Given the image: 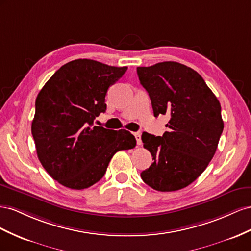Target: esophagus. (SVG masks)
Returning <instances> with one entry per match:
<instances>
[{"label":"esophagus","instance_id":"obj_1","mask_svg":"<svg viewBox=\"0 0 251 251\" xmlns=\"http://www.w3.org/2000/svg\"><path fill=\"white\" fill-rule=\"evenodd\" d=\"M133 135L137 139V144L141 145L142 144V140H141V132H133Z\"/></svg>","mask_w":251,"mask_h":251}]
</instances>
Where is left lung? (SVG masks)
<instances>
[{
  "mask_svg": "<svg viewBox=\"0 0 251 251\" xmlns=\"http://www.w3.org/2000/svg\"><path fill=\"white\" fill-rule=\"evenodd\" d=\"M154 117H170L163 137L143 132L153 163L142 180L157 191H176L196 181L208 166L223 132L221 105L196 70L177 62L138 67Z\"/></svg>",
  "mask_w": 251,
  "mask_h": 251,
  "instance_id": "obj_1",
  "label": "left lung"
}]
</instances>
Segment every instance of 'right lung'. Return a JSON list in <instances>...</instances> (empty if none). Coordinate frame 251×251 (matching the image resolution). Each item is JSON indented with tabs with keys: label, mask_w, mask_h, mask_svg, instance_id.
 Returning <instances> with one entry per match:
<instances>
[{
	"label": "right lung",
	"mask_w": 251,
	"mask_h": 251,
	"mask_svg": "<svg viewBox=\"0 0 251 251\" xmlns=\"http://www.w3.org/2000/svg\"><path fill=\"white\" fill-rule=\"evenodd\" d=\"M127 67L78 59L63 65L35 100L31 124L37 154L53 180L71 189H85L104 176L113 154L135 147L125 129L95 125L105 112V96Z\"/></svg>",
	"instance_id": "obj_1"
}]
</instances>
